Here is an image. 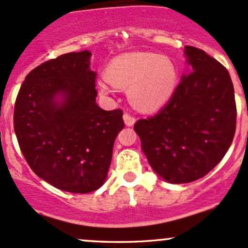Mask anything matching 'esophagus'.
I'll use <instances>...</instances> for the list:
<instances>
[{
	"label": "esophagus",
	"instance_id": "obj_1",
	"mask_svg": "<svg viewBox=\"0 0 248 248\" xmlns=\"http://www.w3.org/2000/svg\"><path fill=\"white\" fill-rule=\"evenodd\" d=\"M124 124H126L127 126H133V124H135V118L128 113L124 114Z\"/></svg>",
	"mask_w": 248,
	"mask_h": 248
}]
</instances>
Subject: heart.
I'll return each instance as SVG.
<instances>
[{
  "instance_id": "obj_1",
  "label": "heart",
  "mask_w": 248,
  "mask_h": 248,
  "mask_svg": "<svg viewBox=\"0 0 248 248\" xmlns=\"http://www.w3.org/2000/svg\"><path fill=\"white\" fill-rule=\"evenodd\" d=\"M176 72L167 56L153 53L122 54L110 62L107 78L99 81L102 93L109 94L115 87L128 88L138 107L146 110L159 108L172 95Z\"/></svg>"
}]
</instances>
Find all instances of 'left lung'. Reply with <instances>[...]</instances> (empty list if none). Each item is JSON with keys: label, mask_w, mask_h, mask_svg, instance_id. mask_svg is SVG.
I'll list each match as a JSON object with an SVG mask.
<instances>
[{"label": "left lung", "mask_w": 248, "mask_h": 248, "mask_svg": "<svg viewBox=\"0 0 248 248\" xmlns=\"http://www.w3.org/2000/svg\"><path fill=\"white\" fill-rule=\"evenodd\" d=\"M184 75L164 108L134 129L153 170L172 184L202 178L227 153L235 134L236 105L228 70L199 48L186 46Z\"/></svg>", "instance_id": "1"}]
</instances>
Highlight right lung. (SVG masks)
I'll use <instances>...</instances> for the list:
<instances>
[{"label": "right lung", "mask_w": 248, "mask_h": 248, "mask_svg": "<svg viewBox=\"0 0 248 248\" xmlns=\"http://www.w3.org/2000/svg\"><path fill=\"white\" fill-rule=\"evenodd\" d=\"M88 50L48 60L26 76L14 108L18 146L32 172L56 188L93 192L102 186L113 145L124 122L121 109L95 102L96 73ZM58 93L62 103H56Z\"/></svg>", "instance_id": "right-lung-1"}]
</instances>
